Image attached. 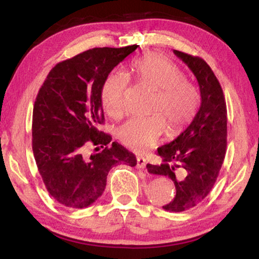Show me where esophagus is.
I'll return each instance as SVG.
<instances>
[{
    "label": "esophagus",
    "mask_w": 259,
    "mask_h": 259,
    "mask_svg": "<svg viewBox=\"0 0 259 259\" xmlns=\"http://www.w3.org/2000/svg\"><path fill=\"white\" fill-rule=\"evenodd\" d=\"M146 166V160L144 159L143 156L137 157V164H136V168L137 169H144Z\"/></svg>",
    "instance_id": "34e87169"
}]
</instances>
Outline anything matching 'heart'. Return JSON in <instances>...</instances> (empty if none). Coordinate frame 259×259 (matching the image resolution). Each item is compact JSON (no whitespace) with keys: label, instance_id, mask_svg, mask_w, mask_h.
Returning a JSON list of instances; mask_svg holds the SVG:
<instances>
[{"label":"heart","instance_id":"b5f03b06","mask_svg":"<svg viewBox=\"0 0 259 259\" xmlns=\"http://www.w3.org/2000/svg\"><path fill=\"white\" fill-rule=\"evenodd\" d=\"M131 71L139 83L156 91L147 117H134L116 131V138L126 147L144 151L159 142L165 130L179 133L190 123L198 111L200 95L195 85L186 81L181 67L156 52H150L131 64ZM128 77L122 73H111L100 90L105 111L119 119L126 109Z\"/></svg>","mask_w":259,"mask_h":259}]
</instances>
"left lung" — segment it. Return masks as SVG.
Returning <instances> with one entry per match:
<instances>
[{
	"instance_id": "obj_1",
	"label": "left lung",
	"mask_w": 259,
	"mask_h": 259,
	"mask_svg": "<svg viewBox=\"0 0 259 259\" xmlns=\"http://www.w3.org/2000/svg\"><path fill=\"white\" fill-rule=\"evenodd\" d=\"M198 80L201 106L191 124L171 143L157 148L160 165L147 164L148 172L169 177L176 196L163 205L181 212L195 207L211 191L224 162L227 145V109L223 89L205 61L174 50Z\"/></svg>"
}]
</instances>
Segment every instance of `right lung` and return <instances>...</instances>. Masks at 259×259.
<instances>
[{
    "label": "right lung",
    "instance_id": "1",
    "mask_svg": "<svg viewBox=\"0 0 259 259\" xmlns=\"http://www.w3.org/2000/svg\"><path fill=\"white\" fill-rule=\"evenodd\" d=\"M137 47L94 48L60 61L38 90L33 108V153L47 191L64 207H89L103 194L114 165L137 164L133 153L98 130L105 121L103 83ZM90 145L103 151L87 157Z\"/></svg>",
    "mask_w": 259,
    "mask_h": 259
}]
</instances>
